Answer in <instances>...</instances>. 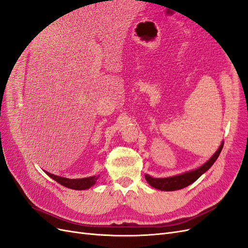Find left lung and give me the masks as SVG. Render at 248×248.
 I'll return each instance as SVG.
<instances>
[{
	"instance_id": "left-lung-1",
	"label": "left lung",
	"mask_w": 248,
	"mask_h": 248,
	"mask_svg": "<svg viewBox=\"0 0 248 248\" xmlns=\"http://www.w3.org/2000/svg\"><path fill=\"white\" fill-rule=\"evenodd\" d=\"M223 143H221V145L217 149V153H215L212 157L207 163H205L203 166H201L198 169L183 173L180 175H177V176H173V177H168V178H153L150 177L149 175H145V179L149 183V185L157 189L161 190H176V189H181L183 187H186L191 183L195 182L203 173H205L209 168L214 164V162L217 161L220 151L222 149Z\"/></svg>"
}]
</instances>
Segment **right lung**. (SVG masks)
<instances>
[{
	"label": "right lung",
	"mask_w": 248,
	"mask_h": 248,
	"mask_svg": "<svg viewBox=\"0 0 248 248\" xmlns=\"http://www.w3.org/2000/svg\"><path fill=\"white\" fill-rule=\"evenodd\" d=\"M46 174L48 175L49 177H51L53 180H55L57 182H59L60 185L72 188V189H86L90 188L92 186H93L95 181L98 179V176H92V177H86V178H80V179H69V178H65V177H61V176H57L54 174H50L48 172H46Z\"/></svg>",
	"instance_id": "right-lung-1"
}]
</instances>
